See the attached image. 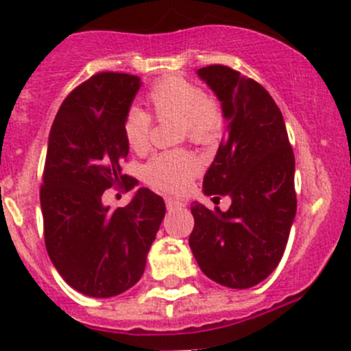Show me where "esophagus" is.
Instances as JSON below:
<instances>
[{"label": "esophagus", "mask_w": 351, "mask_h": 351, "mask_svg": "<svg viewBox=\"0 0 351 351\" xmlns=\"http://www.w3.org/2000/svg\"><path fill=\"white\" fill-rule=\"evenodd\" d=\"M166 206H168V209H175V207H182L185 206V204H183L182 200L175 199V197H166Z\"/></svg>", "instance_id": "34e87169"}]
</instances>
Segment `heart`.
<instances>
[{
	"label": "heart",
	"mask_w": 351,
	"mask_h": 351,
	"mask_svg": "<svg viewBox=\"0 0 351 351\" xmlns=\"http://www.w3.org/2000/svg\"><path fill=\"white\" fill-rule=\"evenodd\" d=\"M149 104L158 118H178L183 135L190 141L210 142L221 130V113L216 104L192 82L169 77L149 90ZM151 117L141 108H132L125 117L123 135L128 147L144 152L149 147ZM200 169V162L190 151H169L154 156L144 169L151 185L168 192H180Z\"/></svg>",
	"instance_id": "1"
}]
</instances>
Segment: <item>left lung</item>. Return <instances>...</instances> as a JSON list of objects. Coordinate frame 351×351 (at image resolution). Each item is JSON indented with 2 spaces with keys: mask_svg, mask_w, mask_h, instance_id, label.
<instances>
[{
  "mask_svg": "<svg viewBox=\"0 0 351 351\" xmlns=\"http://www.w3.org/2000/svg\"><path fill=\"white\" fill-rule=\"evenodd\" d=\"M197 75L216 94L226 137L204 176V193L231 206L216 213L192 204L189 245L209 280L245 290L280 264L297 214L295 156L283 114L261 84L223 64Z\"/></svg>",
  "mask_w": 351,
  "mask_h": 351,
  "instance_id": "1",
  "label": "left lung"
}]
</instances>
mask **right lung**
Returning <instances> with one entry per match:
<instances>
[{"mask_svg":"<svg viewBox=\"0 0 351 351\" xmlns=\"http://www.w3.org/2000/svg\"><path fill=\"white\" fill-rule=\"evenodd\" d=\"M141 87L135 75H94L63 101L47 138L40 186L47 255L87 297H117L141 280L166 213L149 189H138L125 207L103 204L106 189L135 185L120 162L130 149L125 117Z\"/></svg>","mask_w":351,"mask_h":351,"instance_id":"obj_1","label":"right lung"}]
</instances>
